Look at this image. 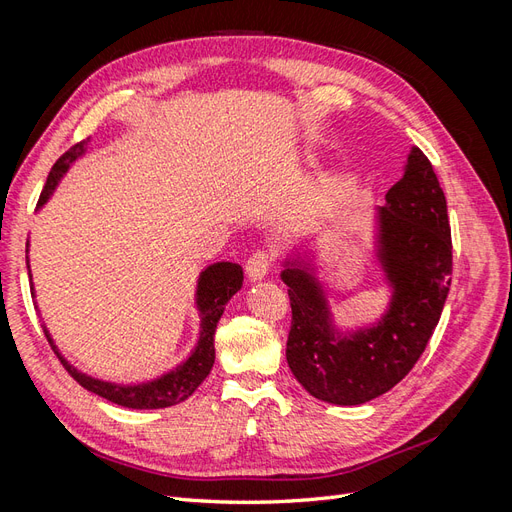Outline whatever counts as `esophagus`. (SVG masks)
<instances>
[{
    "mask_svg": "<svg viewBox=\"0 0 512 512\" xmlns=\"http://www.w3.org/2000/svg\"><path fill=\"white\" fill-rule=\"evenodd\" d=\"M269 269H271V254L265 252V250L254 252L245 262V273H247V277H250L252 282L262 280V277L269 273Z\"/></svg>",
    "mask_w": 512,
    "mask_h": 512,
    "instance_id": "1",
    "label": "esophagus"
}]
</instances>
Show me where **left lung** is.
<instances>
[{
    "mask_svg": "<svg viewBox=\"0 0 512 512\" xmlns=\"http://www.w3.org/2000/svg\"><path fill=\"white\" fill-rule=\"evenodd\" d=\"M376 258L391 288L382 318L339 331L314 265L286 258L292 322L288 367L303 389L335 406H359L391 391L421 359L440 320L453 273L446 198L425 153L412 147L401 177L376 209Z\"/></svg>",
    "mask_w": 512,
    "mask_h": 512,
    "instance_id": "1",
    "label": "left lung"
}]
</instances>
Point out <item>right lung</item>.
<instances>
[{"mask_svg": "<svg viewBox=\"0 0 512 512\" xmlns=\"http://www.w3.org/2000/svg\"><path fill=\"white\" fill-rule=\"evenodd\" d=\"M87 145H89V138L87 141H81L74 147H70L64 156L55 162V166L49 173V179H46V183H44V190L40 194L38 209L42 205H46V200L51 198L61 177L68 173V168L81 156H85ZM27 247H29V241H27ZM25 252H29V250H25ZM27 269H29V260H27ZM29 280H32V271H29ZM241 286H243V269L237 265V262H215V265H209L203 273H200L198 284H196V307H198V316H200V333H198V342H196L192 354L181 365H177L173 371H168V374H164L156 380L141 382V384H115V382H104V380L83 374V371L72 367L64 359V356H61V352L53 344V339H51L49 331H46V327H42V329H44L46 339H49L51 348L59 356V361L64 363L68 374L76 382H79L83 389L96 393L108 401H113V404L123 406V408H134V410L168 408V406L181 404V401L188 399L198 389L200 382L209 376V371L215 361V346H213L215 329H218V322L224 314L226 303L230 301L232 294L241 290Z\"/></svg>", "mask_w": 512, "mask_h": 512, "instance_id": "1", "label": "right lung"}]
</instances>
